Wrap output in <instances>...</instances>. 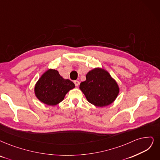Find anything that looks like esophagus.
Instances as JSON below:
<instances>
[{"instance_id": "1", "label": "esophagus", "mask_w": 160, "mask_h": 160, "mask_svg": "<svg viewBox=\"0 0 160 160\" xmlns=\"http://www.w3.org/2000/svg\"><path fill=\"white\" fill-rule=\"evenodd\" d=\"M74 83L76 87H78L79 85V81H74Z\"/></svg>"}]
</instances>
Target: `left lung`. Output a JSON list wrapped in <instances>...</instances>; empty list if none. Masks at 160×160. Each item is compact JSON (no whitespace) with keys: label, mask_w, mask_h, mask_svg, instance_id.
<instances>
[{"label":"left lung","mask_w":160,"mask_h":160,"mask_svg":"<svg viewBox=\"0 0 160 160\" xmlns=\"http://www.w3.org/2000/svg\"><path fill=\"white\" fill-rule=\"evenodd\" d=\"M79 88L88 102L101 108L113 103L119 92L116 81L102 68H95L89 71Z\"/></svg>","instance_id":"8db88e82"}]
</instances>
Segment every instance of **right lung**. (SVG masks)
<instances>
[{"label":"right lung","mask_w":160,"mask_h":160,"mask_svg":"<svg viewBox=\"0 0 160 160\" xmlns=\"http://www.w3.org/2000/svg\"><path fill=\"white\" fill-rule=\"evenodd\" d=\"M75 88V84L63 79L55 69H48L36 82L34 88L35 97L42 103L56 106L64 99L66 94Z\"/></svg>","instance_id":"1"}]
</instances>
